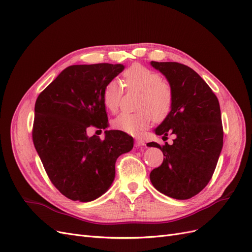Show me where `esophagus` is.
Segmentation results:
<instances>
[{
    "label": "esophagus",
    "mask_w": 252,
    "mask_h": 252,
    "mask_svg": "<svg viewBox=\"0 0 252 252\" xmlns=\"http://www.w3.org/2000/svg\"><path fill=\"white\" fill-rule=\"evenodd\" d=\"M135 146L136 147H141V146H144L145 145V142L144 141H142V140H140V139H138V140H135Z\"/></svg>",
    "instance_id": "1"
}]
</instances>
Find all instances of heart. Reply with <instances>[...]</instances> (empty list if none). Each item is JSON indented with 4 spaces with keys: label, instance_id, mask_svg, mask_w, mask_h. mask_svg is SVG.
<instances>
[{
    "label": "heart",
    "instance_id": "b5f03b06",
    "mask_svg": "<svg viewBox=\"0 0 252 252\" xmlns=\"http://www.w3.org/2000/svg\"><path fill=\"white\" fill-rule=\"evenodd\" d=\"M123 82L128 89L141 91L138 102L140 111L123 112L113 120V127L129 134H138L148 128L154 120L162 122L172 109L173 91L168 82L162 80L161 74L140 64H134L123 72ZM123 86L117 80L106 84L103 90V101L106 108L116 112L119 108Z\"/></svg>",
    "mask_w": 252,
    "mask_h": 252
}]
</instances>
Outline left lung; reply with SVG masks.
Wrapping results in <instances>:
<instances>
[{
    "instance_id": "1",
    "label": "left lung",
    "mask_w": 252,
    "mask_h": 252,
    "mask_svg": "<svg viewBox=\"0 0 252 252\" xmlns=\"http://www.w3.org/2000/svg\"><path fill=\"white\" fill-rule=\"evenodd\" d=\"M173 91L172 109L156 129L173 144L148 143L162 150L161 166L150 172V181L159 192L177 200L194 196L208 184L223 147V126L218 97L199 74L177 62H154Z\"/></svg>"
}]
</instances>
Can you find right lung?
<instances>
[{"label": "right lung", "instance_id": "1", "mask_svg": "<svg viewBox=\"0 0 252 252\" xmlns=\"http://www.w3.org/2000/svg\"><path fill=\"white\" fill-rule=\"evenodd\" d=\"M124 68L108 63L69 66L36 98L35 150L52 184L72 201L90 202L107 191L117 158L133 147L132 136L120 130H106L103 141L87 135L90 126L108 127L103 90Z\"/></svg>", "mask_w": 252, "mask_h": 252}]
</instances>
